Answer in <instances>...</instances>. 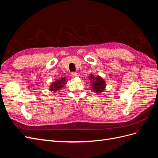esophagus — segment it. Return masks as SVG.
Here are the masks:
<instances>
[{
  "label": "esophagus",
  "instance_id": "obj_1",
  "mask_svg": "<svg viewBox=\"0 0 158 158\" xmlns=\"http://www.w3.org/2000/svg\"><path fill=\"white\" fill-rule=\"evenodd\" d=\"M71 76L73 78H76L78 76V74L77 73H74V72H73V73H71Z\"/></svg>",
  "mask_w": 158,
  "mask_h": 158
}]
</instances>
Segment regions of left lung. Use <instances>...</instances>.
Returning a JSON list of instances; mask_svg holds the SVG:
<instances>
[{"mask_svg": "<svg viewBox=\"0 0 158 158\" xmlns=\"http://www.w3.org/2000/svg\"><path fill=\"white\" fill-rule=\"evenodd\" d=\"M89 78L92 84V89L94 92H96L98 94L101 93L106 88V82L100 76L94 77L92 74H90Z\"/></svg>", "mask_w": 158, "mask_h": 158, "instance_id": "1", "label": "left lung"}]
</instances>
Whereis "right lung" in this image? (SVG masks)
Instances as JSON below:
<instances>
[{
    "label": "right lung",
    "instance_id": "right-lung-1",
    "mask_svg": "<svg viewBox=\"0 0 158 158\" xmlns=\"http://www.w3.org/2000/svg\"><path fill=\"white\" fill-rule=\"evenodd\" d=\"M66 84L65 78H62L59 80H56L55 82H52L50 85V90L56 92L57 90H59Z\"/></svg>",
    "mask_w": 158,
    "mask_h": 158
}]
</instances>
